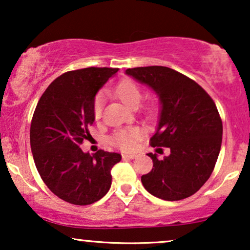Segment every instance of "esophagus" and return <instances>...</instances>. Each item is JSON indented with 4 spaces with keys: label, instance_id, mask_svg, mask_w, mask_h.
I'll list each match as a JSON object with an SVG mask.
<instances>
[{
    "label": "esophagus",
    "instance_id": "obj_1",
    "mask_svg": "<svg viewBox=\"0 0 250 250\" xmlns=\"http://www.w3.org/2000/svg\"><path fill=\"white\" fill-rule=\"evenodd\" d=\"M122 157L123 159H134L136 155H134V153H123Z\"/></svg>",
    "mask_w": 250,
    "mask_h": 250
}]
</instances>
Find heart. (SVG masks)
<instances>
[{"label": "heart", "mask_w": 250, "mask_h": 250, "mask_svg": "<svg viewBox=\"0 0 250 250\" xmlns=\"http://www.w3.org/2000/svg\"><path fill=\"white\" fill-rule=\"evenodd\" d=\"M115 94L123 104L129 108H138L142 101V92L138 85L133 83L132 81H122L117 86L115 87ZM104 94L100 93L97 95L93 104L94 117L99 118L102 114L104 109ZM142 136V131L138 127L119 129L115 132L110 138V142L112 145L118 146L122 150H132L135 148L136 141Z\"/></svg>", "instance_id": "1"}]
</instances>
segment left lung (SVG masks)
<instances>
[{
  "mask_svg": "<svg viewBox=\"0 0 250 250\" xmlns=\"http://www.w3.org/2000/svg\"><path fill=\"white\" fill-rule=\"evenodd\" d=\"M126 75L145 84L160 102L152 146L170 149L152 159L151 172L142 175L145 189L163 200L175 201L196 193L209 179L222 145L223 125L213 99L200 85L163 66L129 68Z\"/></svg>",
  "mask_w": 250,
  "mask_h": 250,
  "instance_id": "left-lung-1",
  "label": "left lung"
}]
</instances>
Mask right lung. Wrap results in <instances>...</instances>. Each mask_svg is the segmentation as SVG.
<instances>
[{
  "label": "right lung",
  "instance_id": "right-lung-1",
  "mask_svg": "<svg viewBox=\"0 0 250 250\" xmlns=\"http://www.w3.org/2000/svg\"><path fill=\"white\" fill-rule=\"evenodd\" d=\"M118 68H84L64 73L49 85L34 111L30 148L41 177L52 192L69 204L91 205L111 187L116 152L90 155L80 146L90 136L98 91Z\"/></svg>",
  "mask_w": 250,
  "mask_h": 250
}]
</instances>
